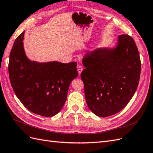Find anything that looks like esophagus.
<instances>
[{
	"mask_svg": "<svg viewBox=\"0 0 153 153\" xmlns=\"http://www.w3.org/2000/svg\"><path fill=\"white\" fill-rule=\"evenodd\" d=\"M77 72H78V74H81V73L82 72V71H83V67H82V66H81V65H77Z\"/></svg>",
	"mask_w": 153,
	"mask_h": 153,
	"instance_id": "esophagus-1",
	"label": "esophagus"
}]
</instances>
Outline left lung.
Here are the masks:
<instances>
[{
    "label": "left lung",
    "mask_w": 153,
    "mask_h": 153,
    "mask_svg": "<svg viewBox=\"0 0 153 153\" xmlns=\"http://www.w3.org/2000/svg\"><path fill=\"white\" fill-rule=\"evenodd\" d=\"M81 74L86 102L99 117L119 112L132 99L138 87L141 61L138 50L131 36L121 35L112 48L101 47L83 59Z\"/></svg>",
    "instance_id": "left-lung-1"
}]
</instances>
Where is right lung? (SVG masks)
<instances>
[{"label":"right lung","instance_id":"add662e5","mask_svg":"<svg viewBox=\"0 0 153 153\" xmlns=\"http://www.w3.org/2000/svg\"><path fill=\"white\" fill-rule=\"evenodd\" d=\"M23 32L14 42L8 71L15 94L32 112L52 117L59 112L67 98L69 86L78 76L77 63L39 62L26 56Z\"/></svg>","mask_w":153,"mask_h":153}]
</instances>
